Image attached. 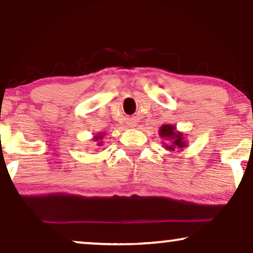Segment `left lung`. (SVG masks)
I'll return each mask as SVG.
<instances>
[{
    "instance_id": "left-lung-1",
    "label": "left lung",
    "mask_w": 253,
    "mask_h": 253,
    "mask_svg": "<svg viewBox=\"0 0 253 253\" xmlns=\"http://www.w3.org/2000/svg\"><path fill=\"white\" fill-rule=\"evenodd\" d=\"M160 136L162 138H166V139H171L172 140V145L171 146H168L169 150L175 151V148H182L185 146L184 138H183L182 133L175 132V126H170V124H166V126H162L160 127Z\"/></svg>"
}]
</instances>
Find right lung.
I'll return each mask as SVG.
<instances>
[{
    "label": "right lung",
    "instance_id": "add662e5",
    "mask_svg": "<svg viewBox=\"0 0 253 253\" xmlns=\"http://www.w3.org/2000/svg\"><path fill=\"white\" fill-rule=\"evenodd\" d=\"M94 138H95V141H98V140H100V139H102L103 136H102V134H99V136H95Z\"/></svg>",
    "mask_w": 253,
    "mask_h": 253
}]
</instances>
